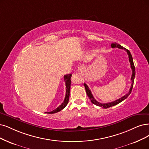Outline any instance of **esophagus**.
Returning a JSON list of instances; mask_svg holds the SVG:
<instances>
[{
    "instance_id": "esophagus-1",
    "label": "esophagus",
    "mask_w": 149,
    "mask_h": 149,
    "mask_svg": "<svg viewBox=\"0 0 149 149\" xmlns=\"http://www.w3.org/2000/svg\"><path fill=\"white\" fill-rule=\"evenodd\" d=\"M84 66H79V67L78 68V69H77V70H78V72L80 74H84Z\"/></svg>"
}]
</instances>
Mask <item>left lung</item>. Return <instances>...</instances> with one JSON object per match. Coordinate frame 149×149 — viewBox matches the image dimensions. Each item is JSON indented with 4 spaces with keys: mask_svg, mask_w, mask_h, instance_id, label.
I'll return each mask as SVG.
<instances>
[{
    "mask_svg": "<svg viewBox=\"0 0 149 149\" xmlns=\"http://www.w3.org/2000/svg\"><path fill=\"white\" fill-rule=\"evenodd\" d=\"M111 47L112 48H115V47H117L118 48H120V49H125V50L127 52L128 54V57H129V61L130 62V64H131V68L132 69V75H131V88L130 89V91L129 92L127 93V94H126L125 96H123V97H120L119 99H118V100H115L113 102H108V103H104V104H102V103H101V102H97L95 99L94 98V97H93L92 93H91V90H90V88H88V86H87V85L86 84L84 83V86H85V90H86V94H87V96H88V97L90 98V100H91V102L95 104V105L97 106H100V107H101L104 109H107L109 107H112V106H114L115 105H117V104L120 103L121 102H122L123 100H125V99L127 98L128 97V96L131 94V91H132V89H133V84H134V77H135V74H136V71H135V67H134V63H133V57H132V55L131 54V53L130 52V51L128 50V49H126L125 48H123L122 46H121L120 45H119V44H118L117 43L115 42L114 43H112L111 44Z\"/></svg>",
    "mask_w": 149,
    "mask_h": 149,
    "instance_id": "left-lung-1",
    "label": "left lung"
}]
</instances>
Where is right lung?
Segmentation results:
<instances>
[{
  "mask_svg": "<svg viewBox=\"0 0 149 149\" xmlns=\"http://www.w3.org/2000/svg\"><path fill=\"white\" fill-rule=\"evenodd\" d=\"M71 76H72L71 74L65 75L64 76V80L65 84V86H66V92H65V98H64V100L63 102L61 104V105L59 107H58L56 109L53 110V111H52V112H45V113H57V112L61 111V110H63L66 106H67V104H68V102H69V95H70Z\"/></svg>",
  "mask_w": 149,
  "mask_h": 149,
  "instance_id": "add662e5",
  "label": "right lung"
}]
</instances>
